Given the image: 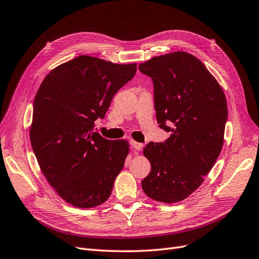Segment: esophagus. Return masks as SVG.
<instances>
[{
  "instance_id": "34e87169",
  "label": "esophagus",
  "mask_w": 259,
  "mask_h": 259,
  "mask_svg": "<svg viewBox=\"0 0 259 259\" xmlns=\"http://www.w3.org/2000/svg\"><path fill=\"white\" fill-rule=\"evenodd\" d=\"M130 144H131V146L135 148L137 151H141L142 150V148H143V144H141V143H139V142H136V141H130Z\"/></svg>"
}]
</instances>
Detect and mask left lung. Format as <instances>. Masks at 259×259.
Wrapping results in <instances>:
<instances>
[{
  "mask_svg": "<svg viewBox=\"0 0 259 259\" xmlns=\"http://www.w3.org/2000/svg\"><path fill=\"white\" fill-rule=\"evenodd\" d=\"M139 69L154 82L160 128L170 131L164 143L143 149L151 168L142 188L157 202L178 203L204 183L222 150L225 95L205 65L185 51L155 56Z\"/></svg>",
  "mask_w": 259,
  "mask_h": 259,
  "instance_id": "left-lung-1",
  "label": "left lung"
}]
</instances>
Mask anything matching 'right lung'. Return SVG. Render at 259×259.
<instances>
[{
  "instance_id": "add662e5",
  "label": "right lung",
  "mask_w": 259,
  "mask_h": 259,
  "mask_svg": "<svg viewBox=\"0 0 259 259\" xmlns=\"http://www.w3.org/2000/svg\"><path fill=\"white\" fill-rule=\"evenodd\" d=\"M137 72V63L114 64L80 55L55 67L34 99L31 144L42 174L65 202L78 208L103 204L129 154L126 140L93 132L114 95Z\"/></svg>"
}]
</instances>
